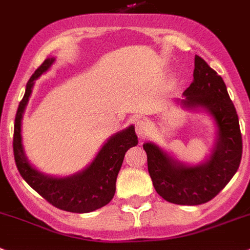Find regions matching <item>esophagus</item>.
<instances>
[{
    "mask_svg": "<svg viewBox=\"0 0 250 250\" xmlns=\"http://www.w3.org/2000/svg\"><path fill=\"white\" fill-rule=\"evenodd\" d=\"M135 131H136V135L139 136V138H146V134H148L149 131V126H148V123L144 120H140V119H138V120L135 121Z\"/></svg>",
    "mask_w": 250,
    "mask_h": 250,
    "instance_id": "1",
    "label": "esophagus"
}]
</instances>
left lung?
Returning a JSON list of instances; mask_svg holds the SVG:
<instances>
[{
	"label": "left lung",
	"mask_w": 250,
	"mask_h": 250,
	"mask_svg": "<svg viewBox=\"0 0 250 250\" xmlns=\"http://www.w3.org/2000/svg\"><path fill=\"white\" fill-rule=\"evenodd\" d=\"M183 108L204 111L215 124V143L210 154L198 164L178 161L155 143H144L148 170L158 195L177 205H201L227 186L242 159V134L234 104L223 78L198 55L193 81L177 99Z\"/></svg>",
	"instance_id": "left-lung-1"
}]
</instances>
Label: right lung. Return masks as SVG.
I'll use <instances>...</instances> for the list:
<instances>
[{
    "instance_id": "add662e5",
    "label": "right lung",
    "mask_w": 250,
    "mask_h": 250,
    "mask_svg": "<svg viewBox=\"0 0 250 250\" xmlns=\"http://www.w3.org/2000/svg\"><path fill=\"white\" fill-rule=\"evenodd\" d=\"M55 58H46L44 63L34 72L26 84L25 95L19 104L14 127V155L21 177L26 181L31 188L50 202L53 206L69 212L86 214L112 200L116 191V178L123 164L125 153L130 148L138 146V136L134 125L117 131L111 135L93 161L76 173L69 176H50L36 169L30 163L25 154L21 135V121L23 112L33 92L35 81L42 74L48 72Z\"/></svg>"
}]
</instances>
